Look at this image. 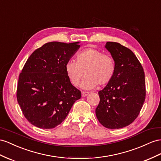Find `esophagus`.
Listing matches in <instances>:
<instances>
[{
    "mask_svg": "<svg viewBox=\"0 0 161 161\" xmlns=\"http://www.w3.org/2000/svg\"><path fill=\"white\" fill-rule=\"evenodd\" d=\"M88 94H89V92H88L82 91L81 92V96L83 97H86L87 95H88Z\"/></svg>",
    "mask_w": 161,
    "mask_h": 161,
    "instance_id": "esophagus-1",
    "label": "esophagus"
}]
</instances>
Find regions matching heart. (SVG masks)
Returning <instances> with one entry per match:
<instances>
[{"mask_svg": "<svg viewBox=\"0 0 161 161\" xmlns=\"http://www.w3.org/2000/svg\"><path fill=\"white\" fill-rule=\"evenodd\" d=\"M66 73L71 84L78 86L84 77L81 87L92 89L97 84L104 86L112 80L116 71L113 58L94 48H88L77 55L76 62L69 61L65 66Z\"/></svg>", "mask_w": 161, "mask_h": 161, "instance_id": "1", "label": "heart"}]
</instances>
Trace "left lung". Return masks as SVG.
<instances>
[{
  "mask_svg": "<svg viewBox=\"0 0 161 161\" xmlns=\"http://www.w3.org/2000/svg\"><path fill=\"white\" fill-rule=\"evenodd\" d=\"M116 64L114 75L98 92L99 104L95 112L101 125L118 129L130 125L141 111L146 98L145 74L130 49L116 42H107Z\"/></svg>",
  "mask_w": 161,
  "mask_h": 161,
  "instance_id": "1",
  "label": "left lung"
}]
</instances>
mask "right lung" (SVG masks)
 Segmentation results:
<instances>
[{
	"label": "right lung",
	"mask_w": 161,
	"mask_h": 161,
	"mask_svg": "<svg viewBox=\"0 0 161 161\" xmlns=\"http://www.w3.org/2000/svg\"><path fill=\"white\" fill-rule=\"evenodd\" d=\"M80 42L53 41L32 53L19 74L17 100L24 116L40 129H53L64 121L81 92L73 86L65 66Z\"/></svg>",
	"instance_id": "obj_1"
}]
</instances>
